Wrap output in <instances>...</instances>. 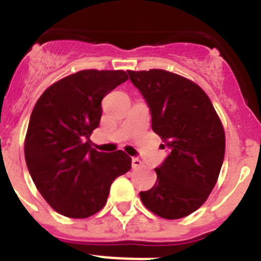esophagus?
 <instances>
[{"instance_id": "34e87169", "label": "esophagus", "mask_w": 261, "mask_h": 261, "mask_svg": "<svg viewBox=\"0 0 261 261\" xmlns=\"http://www.w3.org/2000/svg\"><path fill=\"white\" fill-rule=\"evenodd\" d=\"M141 166H142L141 159L132 158V167H133V168H138V167H141Z\"/></svg>"}]
</instances>
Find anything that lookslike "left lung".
Here are the masks:
<instances>
[{
  "mask_svg": "<svg viewBox=\"0 0 261 261\" xmlns=\"http://www.w3.org/2000/svg\"><path fill=\"white\" fill-rule=\"evenodd\" d=\"M151 112V129L170 154L155 168L156 183L140 192L166 220L190 216L213 191L225 156V130L209 96L193 81L162 69L128 70Z\"/></svg>",
  "mask_w": 261,
  "mask_h": 261,
  "instance_id": "obj_1",
  "label": "left lung"
}]
</instances>
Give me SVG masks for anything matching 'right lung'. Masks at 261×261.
Returning a JSON list of instances; mask_svg holds the SVG:
<instances>
[{"mask_svg": "<svg viewBox=\"0 0 261 261\" xmlns=\"http://www.w3.org/2000/svg\"><path fill=\"white\" fill-rule=\"evenodd\" d=\"M128 80L124 70L86 69L50 85L38 99L24 138V158L40 195L57 213L87 218L107 202L110 187L130 170L123 150L102 153L90 136L102 100Z\"/></svg>", "mask_w": 261, "mask_h": 261, "instance_id": "add662e5", "label": "right lung"}]
</instances>
